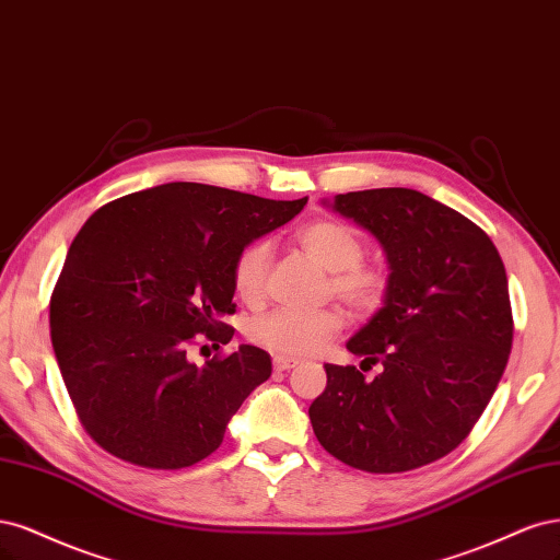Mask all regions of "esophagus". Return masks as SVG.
Returning <instances> with one entry per match:
<instances>
[{
	"label": "esophagus",
	"instance_id": "esophagus-1",
	"mask_svg": "<svg viewBox=\"0 0 560 560\" xmlns=\"http://www.w3.org/2000/svg\"><path fill=\"white\" fill-rule=\"evenodd\" d=\"M298 365L295 358H285V355H275V370L277 372H285V370H293Z\"/></svg>",
	"mask_w": 560,
	"mask_h": 560
}]
</instances>
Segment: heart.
Here are the masks:
<instances>
[{
	"mask_svg": "<svg viewBox=\"0 0 560 560\" xmlns=\"http://www.w3.org/2000/svg\"><path fill=\"white\" fill-rule=\"evenodd\" d=\"M295 240L300 248L323 269H328L326 291L345 302L349 310L365 316L384 304L390 277L388 269L360 262L365 244L360 234L341 221L323 219L304 225ZM272 248L267 242H250L232 260V288L246 304L260 302L269 272ZM345 328V316L335 306L316 312L272 310L246 323V337L269 353L306 358L326 349Z\"/></svg>",
	"mask_w": 560,
	"mask_h": 560,
	"instance_id": "b5f03b06",
	"label": "heart"
}]
</instances>
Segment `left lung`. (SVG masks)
<instances>
[{
    "label": "left lung",
    "instance_id": "obj_1",
    "mask_svg": "<svg viewBox=\"0 0 560 560\" xmlns=\"http://www.w3.org/2000/svg\"><path fill=\"white\" fill-rule=\"evenodd\" d=\"M332 209L386 250V302L347 341L384 370L370 382L353 365H326L314 435L355 470H417L451 454L493 398L514 337L508 272L489 234L419 190L335 195Z\"/></svg>",
    "mask_w": 560,
    "mask_h": 560
}]
</instances>
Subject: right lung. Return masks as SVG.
<instances>
[{
	"mask_svg": "<svg viewBox=\"0 0 560 560\" xmlns=\"http://www.w3.org/2000/svg\"><path fill=\"white\" fill-rule=\"evenodd\" d=\"M293 202L165 184L100 207L50 295V341L85 432L147 470H184L221 446L228 421L272 374L258 347L188 360L195 335L228 345L232 260L298 215Z\"/></svg>",
	"mask_w": 560,
	"mask_h": 560,
	"instance_id": "add662e5",
	"label": "right lung"
}]
</instances>
